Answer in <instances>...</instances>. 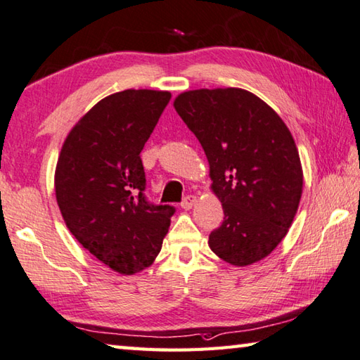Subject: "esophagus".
I'll use <instances>...</instances> for the list:
<instances>
[{
  "label": "esophagus",
  "instance_id": "34e87169",
  "mask_svg": "<svg viewBox=\"0 0 360 360\" xmlns=\"http://www.w3.org/2000/svg\"><path fill=\"white\" fill-rule=\"evenodd\" d=\"M196 196H193V194H190V196H186L185 199H184V202H181V209L184 210H190V209H193V205L196 204Z\"/></svg>",
  "mask_w": 360,
  "mask_h": 360
}]
</instances>
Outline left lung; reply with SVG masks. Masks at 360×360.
<instances>
[{
	"label": "left lung",
	"mask_w": 360,
	"mask_h": 360,
	"mask_svg": "<svg viewBox=\"0 0 360 360\" xmlns=\"http://www.w3.org/2000/svg\"><path fill=\"white\" fill-rule=\"evenodd\" d=\"M174 107L199 139L224 221L209 247L231 266L264 259L286 237L304 188L291 131L272 107L242 88L180 93Z\"/></svg>",
	"instance_id": "obj_1"
}]
</instances>
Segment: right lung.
Instances as JSON below:
<instances>
[{
    "mask_svg": "<svg viewBox=\"0 0 360 360\" xmlns=\"http://www.w3.org/2000/svg\"><path fill=\"white\" fill-rule=\"evenodd\" d=\"M169 99L156 90L105 96L69 131L56 162V202L68 229L122 275L153 264L175 212L147 202L141 160Z\"/></svg>",
    "mask_w": 360,
    "mask_h": 360,
    "instance_id": "right-lung-1",
    "label": "right lung"
}]
</instances>
